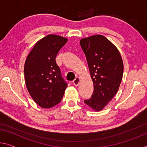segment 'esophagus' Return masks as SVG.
Here are the masks:
<instances>
[{
	"instance_id": "34e87169",
	"label": "esophagus",
	"mask_w": 147,
	"mask_h": 147,
	"mask_svg": "<svg viewBox=\"0 0 147 147\" xmlns=\"http://www.w3.org/2000/svg\"><path fill=\"white\" fill-rule=\"evenodd\" d=\"M80 82V79L79 77H76L73 81V84L75 86H78Z\"/></svg>"
}]
</instances>
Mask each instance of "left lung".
I'll list each match as a JSON object with an SVG mask.
<instances>
[{"mask_svg": "<svg viewBox=\"0 0 147 147\" xmlns=\"http://www.w3.org/2000/svg\"><path fill=\"white\" fill-rule=\"evenodd\" d=\"M80 44L84 52L94 92L84 103L95 111H99L110 102L119 89L124 64L117 48L101 34L82 38Z\"/></svg>", "mask_w": 147, "mask_h": 147, "instance_id": "left-lung-1", "label": "left lung"}]
</instances>
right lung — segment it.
I'll use <instances>...</instances> for the list:
<instances>
[{
    "label": "right lung",
    "instance_id": "1",
    "mask_svg": "<svg viewBox=\"0 0 147 147\" xmlns=\"http://www.w3.org/2000/svg\"><path fill=\"white\" fill-rule=\"evenodd\" d=\"M67 40L61 36L48 34L37 42L25 61L26 87L42 108L50 109L60 103L67 87L55 62L58 52Z\"/></svg>",
    "mask_w": 147,
    "mask_h": 147
}]
</instances>
